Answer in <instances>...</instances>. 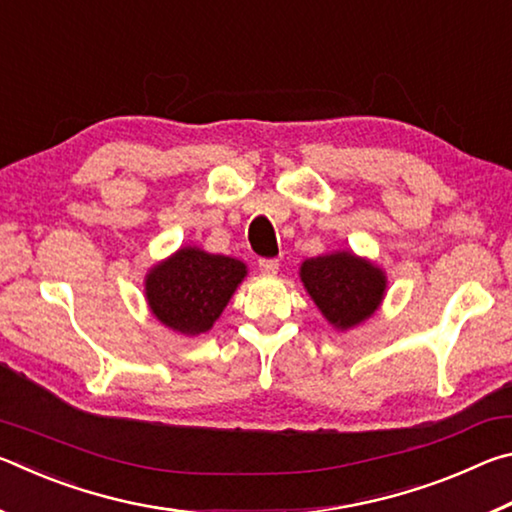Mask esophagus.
I'll list each match as a JSON object with an SVG mask.
<instances>
[{
    "mask_svg": "<svg viewBox=\"0 0 512 512\" xmlns=\"http://www.w3.org/2000/svg\"><path fill=\"white\" fill-rule=\"evenodd\" d=\"M277 268H280V262H277V259H259V271L262 273L273 275L277 273Z\"/></svg>",
    "mask_w": 512,
    "mask_h": 512,
    "instance_id": "obj_1",
    "label": "esophagus"
}]
</instances>
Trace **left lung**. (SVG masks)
<instances>
[{"instance_id":"left-lung-1","label":"left lung","mask_w":512,"mask_h":512,"mask_svg":"<svg viewBox=\"0 0 512 512\" xmlns=\"http://www.w3.org/2000/svg\"><path fill=\"white\" fill-rule=\"evenodd\" d=\"M300 280L336 329H350L370 318L386 291L384 271L348 250L305 259Z\"/></svg>"}]
</instances>
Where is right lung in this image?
<instances>
[{"label":"right lung","instance_id":"add662e5","mask_svg":"<svg viewBox=\"0 0 512 512\" xmlns=\"http://www.w3.org/2000/svg\"><path fill=\"white\" fill-rule=\"evenodd\" d=\"M246 264L185 246L155 264L144 280L153 316L173 332L198 336L212 329L246 277Z\"/></svg>","mask_w":512,"mask_h":512}]
</instances>
